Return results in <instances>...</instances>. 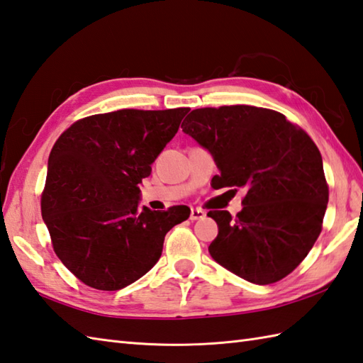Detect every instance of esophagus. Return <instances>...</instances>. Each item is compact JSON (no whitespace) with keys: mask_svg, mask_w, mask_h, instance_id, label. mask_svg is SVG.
Returning <instances> with one entry per match:
<instances>
[{"mask_svg":"<svg viewBox=\"0 0 363 363\" xmlns=\"http://www.w3.org/2000/svg\"><path fill=\"white\" fill-rule=\"evenodd\" d=\"M206 216V213L203 211V209H200V208H194L191 211V220H199V219H203V217Z\"/></svg>","mask_w":363,"mask_h":363,"instance_id":"obj_1","label":"esophagus"}]
</instances>
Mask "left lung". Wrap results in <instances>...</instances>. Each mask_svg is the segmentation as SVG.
I'll list each match as a JSON object with an SVG mask.
<instances>
[{
    "label": "left lung",
    "instance_id": "obj_1",
    "mask_svg": "<svg viewBox=\"0 0 363 363\" xmlns=\"http://www.w3.org/2000/svg\"><path fill=\"white\" fill-rule=\"evenodd\" d=\"M182 128L213 154V188L245 189L236 217L208 213L219 227L213 259L259 286L292 273L320 236L329 199L315 143L283 113L252 106L192 110Z\"/></svg>",
    "mask_w": 363,
    "mask_h": 363
}]
</instances>
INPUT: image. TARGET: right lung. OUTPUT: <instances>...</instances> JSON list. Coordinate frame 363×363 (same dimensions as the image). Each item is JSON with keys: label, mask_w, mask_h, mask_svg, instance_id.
I'll use <instances>...</instances> for the list:
<instances>
[{"label": "right lung", "mask_w": 363, "mask_h": 363, "mask_svg": "<svg viewBox=\"0 0 363 363\" xmlns=\"http://www.w3.org/2000/svg\"><path fill=\"white\" fill-rule=\"evenodd\" d=\"M189 108L86 116L63 132L48 160L42 216L55 255L84 284L119 291L154 267L184 205L138 208L143 179Z\"/></svg>", "instance_id": "add662e5"}]
</instances>
